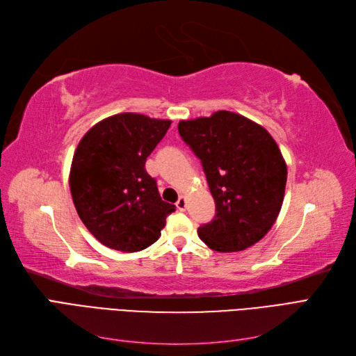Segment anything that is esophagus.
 I'll use <instances>...</instances> for the list:
<instances>
[{"mask_svg":"<svg viewBox=\"0 0 356 356\" xmlns=\"http://www.w3.org/2000/svg\"><path fill=\"white\" fill-rule=\"evenodd\" d=\"M186 208H187V200H186L184 196H181L177 202V209L178 211H186Z\"/></svg>","mask_w":356,"mask_h":356,"instance_id":"esophagus-1","label":"esophagus"}]
</instances>
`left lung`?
<instances>
[{
    "instance_id": "1",
    "label": "left lung",
    "mask_w": 356,
    "mask_h": 356,
    "mask_svg": "<svg viewBox=\"0 0 356 356\" xmlns=\"http://www.w3.org/2000/svg\"><path fill=\"white\" fill-rule=\"evenodd\" d=\"M178 132L200 161L215 217L197 229L218 252L243 251L263 239L282 208L286 163L272 135L232 111L178 123Z\"/></svg>"
}]
</instances>
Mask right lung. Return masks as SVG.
<instances>
[{"mask_svg": "<svg viewBox=\"0 0 356 356\" xmlns=\"http://www.w3.org/2000/svg\"><path fill=\"white\" fill-rule=\"evenodd\" d=\"M170 120L122 113L96 123L72 157L74 207L102 245L122 252L143 251L160 238L175 204L163 202L145 160Z\"/></svg>", "mask_w": 356, "mask_h": 356, "instance_id": "add662e5", "label": "right lung"}]
</instances>
